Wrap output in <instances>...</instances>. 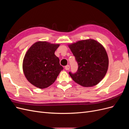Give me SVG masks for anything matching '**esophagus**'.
<instances>
[{
	"instance_id": "34e87169",
	"label": "esophagus",
	"mask_w": 129,
	"mask_h": 129,
	"mask_svg": "<svg viewBox=\"0 0 129 129\" xmlns=\"http://www.w3.org/2000/svg\"><path fill=\"white\" fill-rule=\"evenodd\" d=\"M64 68H65V69L66 70V71H68V70H69V68H70V66H69V65L66 66H65V67H64Z\"/></svg>"
}]
</instances>
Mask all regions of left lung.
Listing matches in <instances>:
<instances>
[{
    "instance_id": "8db88e82",
    "label": "left lung",
    "mask_w": 129,
    "mask_h": 129,
    "mask_svg": "<svg viewBox=\"0 0 129 129\" xmlns=\"http://www.w3.org/2000/svg\"><path fill=\"white\" fill-rule=\"evenodd\" d=\"M78 63L76 73L69 75L76 83L84 87L99 84L106 75L109 58L104 46L97 41L89 39L68 44Z\"/></svg>"
}]
</instances>
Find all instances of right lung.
<instances>
[{
    "label": "right lung",
    "instance_id": "obj_1",
    "mask_svg": "<svg viewBox=\"0 0 129 129\" xmlns=\"http://www.w3.org/2000/svg\"><path fill=\"white\" fill-rule=\"evenodd\" d=\"M59 44L37 41L27 50L22 62V69L26 79L40 89L49 87L55 81L62 66L55 52Z\"/></svg>",
    "mask_w": 129,
    "mask_h": 129
}]
</instances>
